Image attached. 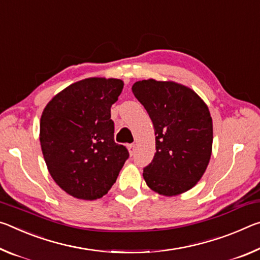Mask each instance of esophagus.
I'll use <instances>...</instances> for the list:
<instances>
[{
  "label": "esophagus",
  "instance_id": "34e87169",
  "mask_svg": "<svg viewBox=\"0 0 260 260\" xmlns=\"http://www.w3.org/2000/svg\"><path fill=\"white\" fill-rule=\"evenodd\" d=\"M127 150H129L130 154L133 155L134 153H135V150H136V145H135V144H129V145H127Z\"/></svg>",
  "mask_w": 260,
  "mask_h": 260
}]
</instances>
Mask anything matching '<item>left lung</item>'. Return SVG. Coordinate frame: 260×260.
Segmentation results:
<instances>
[{
    "instance_id": "left-lung-1",
    "label": "left lung",
    "mask_w": 260,
    "mask_h": 260,
    "mask_svg": "<svg viewBox=\"0 0 260 260\" xmlns=\"http://www.w3.org/2000/svg\"><path fill=\"white\" fill-rule=\"evenodd\" d=\"M133 93L150 115L155 133V154L144 168V180L164 196H176L197 184L210 162L213 124L210 110L184 85L139 80Z\"/></svg>"
}]
</instances>
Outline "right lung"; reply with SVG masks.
<instances>
[{
    "label": "right lung",
    "instance_id": "1",
    "mask_svg": "<svg viewBox=\"0 0 260 260\" xmlns=\"http://www.w3.org/2000/svg\"><path fill=\"white\" fill-rule=\"evenodd\" d=\"M123 85L115 78L83 79L55 95L42 112L40 144L47 168L72 197L101 198L129 158L126 147L114 142L110 120Z\"/></svg>",
    "mask_w": 260,
    "mask_h": 260
}]
</instances>
